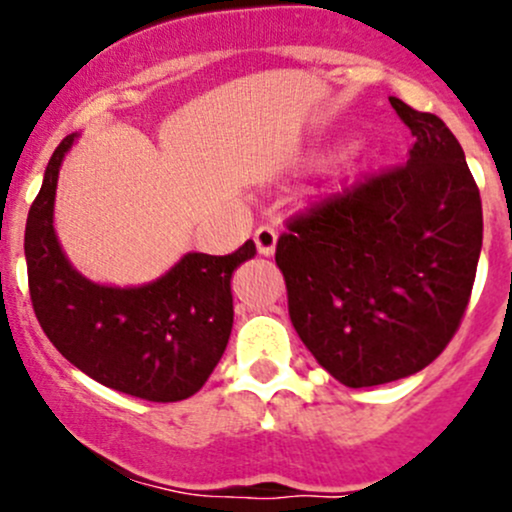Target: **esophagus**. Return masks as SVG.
Masks as SVG:
<instances>
[{"mask_svg":"<svg viewBox=\"0 0 512 512\" xmlns=\"http://www.w3.org/2000/svg\"><path fill=\"white\" fill-rule=\"evenodd\" d=\"M255 245H257V252H260L262 257H270L272 252H275V245H277V230L270 225H260L255 230Z\"/></svg>","mask_w":512,"mask_h":512,"instance_id":"obj_1","label":"esophagus"}]
</instances>
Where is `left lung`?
Masks as SVG:
<instances>
[{"mask_svg": "<svg viewBox=\"0 0 512 512\" xmlns=\"http://www.w3.org/2000/svg\"><path fill=\"white\" fill-rule=\"evenodd\" d=\"M389 101L414 136L406 165L294 218L275 252L299 339L349 389L406 379L446 349L483 245L461 143L433 113Z\"/></svg>", "mask_w": 512, "mask_h": 512, "instance_id": "1", "label": "left lung"}]
</instances>
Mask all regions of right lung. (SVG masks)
<instances>
[{"label":"right lung","instance_id":"add662e5","mask_svg":"<svg viewBox=\"0 0 512 512\" xmlns=\"http://www.w3.org/2000/svg\"><path fill=\"white\" fill-rule=\"evenodd\" d=\"M76 133L46 165L24 232L29 294L49 342L76 369L146 401H183L203 389L232 332V272L255 257L247 240L232 255L188 252L165 275L141 287L86 280L69 262L54 230L56 180Z\"/></svg>","mask_w":512,"mask_h":512}]
</instances>
